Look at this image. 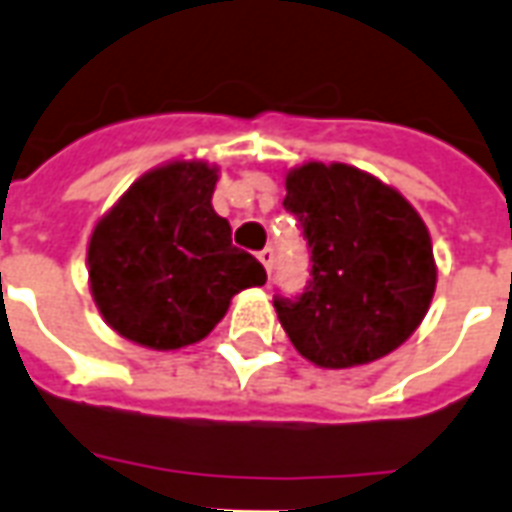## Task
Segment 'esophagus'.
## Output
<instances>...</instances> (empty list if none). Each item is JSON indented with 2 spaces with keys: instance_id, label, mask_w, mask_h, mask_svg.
Instances as JSON below:
<instances>
[{
  "instance_id": "34e87169",
  "label": "esophagus",
  "mask_w": 512,
  "mask_h": 512,
  "mask_svg": "<svg viewBox=\"0 0 512 512\" xmlns=\"http://www.w3.org/2000/svg\"><path fill=\"white\" fill-rule=\"evenodd\" d=\"M257 260H260L263 268L271 274V266H274V249H263V252H257Z\"/></svg>"
}]
</instances>
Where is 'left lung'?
Wrapping results in <instances>:
<instances>
[{
	"label": "left lung",
	"instance_id": "obj_1",
	"mask_svg": "<svg viewBox=\"0 0 512 512\" xmlns=\"http://www.w3.org/2000/svg\"><path fill=\"white\" fill-rule=\"evenodd\" d=\"M285 208L312 249L299 301L277 299L279 323L307 362L348 370L392 354L417 332L436 293V257L417 208L351 164L307 161L285 175Z\"/></svg>",
	"mask_w": 512,
	"mask_h": 512
}]
</instances>
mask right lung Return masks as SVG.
Returning <instances> with one entry per match:
<instances>
[{"label": "right lung", "mask_w": 512, "mask_h": 512, "mask_svg": "<svg viewBox=\"0 0 512 512\" xmlns=\"http://www.w3.org/2000/svg\"><path fill=\"white\" fill-rule=\"evenodd\" d=\"M219 167L172 158L147 169L95 222L90 293L109 329L150 351L205 340L235 293L266 285V268L235 249L213 211Z\"/></svg>", "instance_id": "right-lung-1"}]
</instances>
